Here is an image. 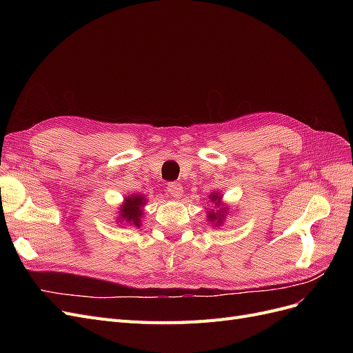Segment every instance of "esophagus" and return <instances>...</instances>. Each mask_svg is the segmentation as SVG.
I'll return each mask as SVG.
<instances>
[{"label": "esophagus", "instance_id": "esophagus-1", "mask_svg": "<svg viewBox=\"0 0 353 353\" xmlns=\"http://www.w3.org/2000/svg\"><path fill=\"white\" fill-rule=\"evenodd\" d=\"M166 193L174 197V199H179L181 196H183L184 190H183V185H181L179 183H169L168 187H166Z\"/></svg>", "mask_w": 353, "mask_h": 353}]
</instances>
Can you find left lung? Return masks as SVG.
Wrapping results in <instances>:
<instances>
[{
    "label": "left lung",
    "instance_id": "obj_1",
    "mask_svg": "<svg viewBox=\"0 0 353 353\" xmlns=\"http://www.w3.org/2000/svg\"><path fill=\"white\" fill-rule=\"evenodd\" d=\"M212 201H215V205H218V203L221 201V197H218V194H215V196H213L212 194ZM222 215H223V209H222V213H221V215H218V213H215V212H213V213H209V219L210 221H215L216 219V223H221V221L223 219L222 218Z\"/></svg>",
    "mask_w": 353,
    "mask_h": 353
}]
</instances>
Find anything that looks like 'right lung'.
Here are the masks:
<instances>
[{
	"mask_svg": "<svg viewBox=\"0 0 353 353\" xmlns=\"http://www.w3.org/2000/svg\"><path fill=\"white\" fill-rule=\"evenodd\" d=\"M145 205V200L143 196H132L125 200V205L121 209V218L128 221L131 225L140 227V219L143 215L141 208Z\"/></svg>",
	"mask_w": 353,
	"mask_h": 353,
	"instance_id": "obj_1",
	"label": "right lung"
}]
</instances>
